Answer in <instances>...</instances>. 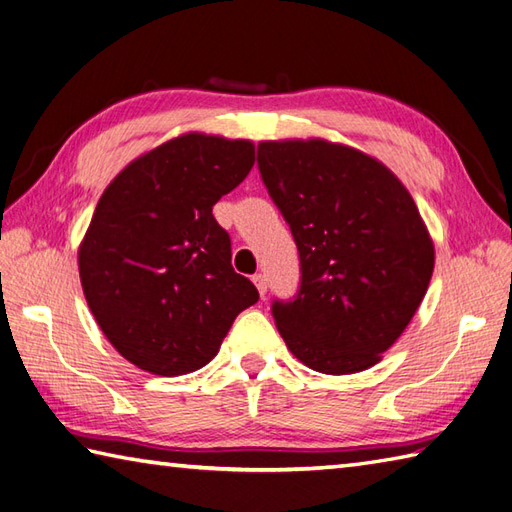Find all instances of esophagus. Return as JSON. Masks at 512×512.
I'll return each mask as SVG.
<instances>
[{"label": "esophagus", "mask_w": 512, "mask_h": 512, "mask_svg": "<svg viewBox=\"0 0 512 512\" xmlns=\"http://www.w3.org/2000/svg\"><path fill=\"white\" fill-rule=\"evenodd\" d=\"M253 284L257 286V290H259V295H266V290H268V281H266V275H262V273H257V275H253Z\"/></svg>", "instance_id": "obj_1"}]
</instances>
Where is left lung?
Wrapping results in <instances>:
<instances>
[{
  "label": "left lung",
  "instance_id": "8db88e82",
  "mask_svg": "<svg viewBox=\"0 0 512 512\" xmlns=\"http://www.w3.org/2000/svg\"><path fill=\"white\" fill-rule=\"evenodd\" d=\"M257 165L301 259L297 299L273 303L288 350L321 374L376 365L436 264L411 193L380 160L323 138L262 140Z\"/></svg>",
  "mask_w": 512,
  "mask_h": 512
}]
</instances>
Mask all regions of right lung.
Masks as SVG:
<instances>
[{"label": "right lung", "instance_id": "1", "mask_svg": "<svg viewBox=\"0 0 512 512\" xmlns=\"http://www.w3.org/2000/svg\"><path fill=\"white\" fill-rule=\"evenodd\" d=\"M253 165L250 140L189 132L129 162L103 191L79 246V277L107 341L138 369L195 372L257 303L213 217Z\"/></svg>", "mask_w": 512, "mask_h": 512}]
</instances>
